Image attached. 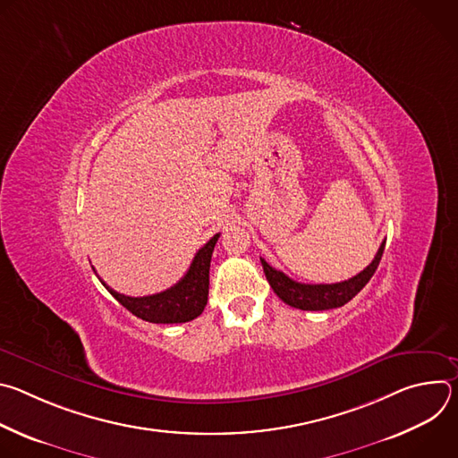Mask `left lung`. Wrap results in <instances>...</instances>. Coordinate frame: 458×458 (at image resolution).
Returning a JSON list of instances; mask_svg holds the SVG:
<instances>
[{
    "instance_id": "8db88e82",
    "label": "left lung",
    "mask_w": 458,
    "mask_h": 458,
    "mask_svg": "<svg viewBox=\"0 0 458 458\" xmlns=\"http://www.w3.org/2000/svg\"><path fill=\"white\" fill-rule=\"evenodd\" d=\"M386 241L380 244L375 259L371 263L355 277L335 283V284H302L283 272L272 268L265 259H260V265H263L265 276L272 286V290L277 293L279 299H283L286 304L299 308V310H308V311H322V310H332V308H341L346 302H350L373 277L380 257L384 251Z\"/></svg>"
}]
</instances>
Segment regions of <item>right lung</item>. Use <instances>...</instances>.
Here are the masks:
<instances>
[{
    "label": "right lung",
    "mask_w": 458,
    "mask_h": 458,
    "mask_svg": "<svg viewBox=\"0 0 458 458\" xmlns=\"http://www.w3.org/2000/svg\"><path fill=\"white\" fill-rule=\"evenodd\" d=\"M219 233H216L198 253H195L184 277L177 284L161 293L147 297H128L106 286L103 279L99 281L115 301H119L130 313H134L143 320L154 324H177L193 320L195 317H199L203 313L208 302L210 260Z\"/></svg>",
    "instance_id": "add662e5"
}]
</instances>
